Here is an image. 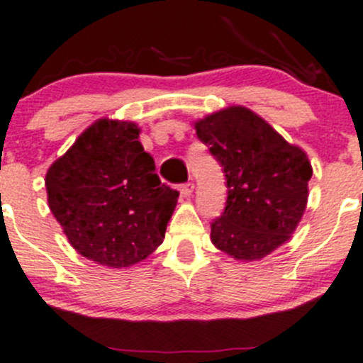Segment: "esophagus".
<instances>
[{
	"instance_id": "obj_1",
	"label": "esophagus",
	"mask_w": 363,
	"mask_h": 363,
	"mask_svg": "<svg viewBox=\"0 0 363 363\" xmlns=\"http://www.w3.org/2000/svg\"><path fill=\"white\" fill-rule=\"evenodd\" d=\"M193 189H195V184H193V182H184V184H181L179 191H181V195L189 196L193 193Z\"/></svg>"
}]
</instances>
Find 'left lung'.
I'll list each match as a JSON object with an SVG mask.
<instances>
[{"mask_svg": "<svg viewBox=\"0 0 363 363\" xmlns=\"http://www.w3.org/2000/svg\"><path fill=\"white\" fill-rule=\"evenodd\" d=\"M195 128L228 188L211 223L212 244L242 262L263 258L290 239L306 211L313 175L306 152L244 107L211 113Z\"/></svg>", "mask_w": 363, "mask_h": 363, "instance_id": "left-lung-1", "label": "left lung"}]
</instances>
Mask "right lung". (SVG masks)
Wrapping results in <instances>:
<instances>
[{"label": "right lung", "mask_w": 363, "mask_h": 363, "mask_svg": "<svg viewBox=\"0 0 363 363\" xmlns=\"http://www.w3.org/2000/svg\"><path fill=\"white\" fill-rule=\"evenodd\" d=\"M137 124L100 119L50 164L49 207L68 242L100 265L130 267L163 242L179 191L163 184Z\"/></svg>", "instance_id": "add662e5"}]
</instances>
